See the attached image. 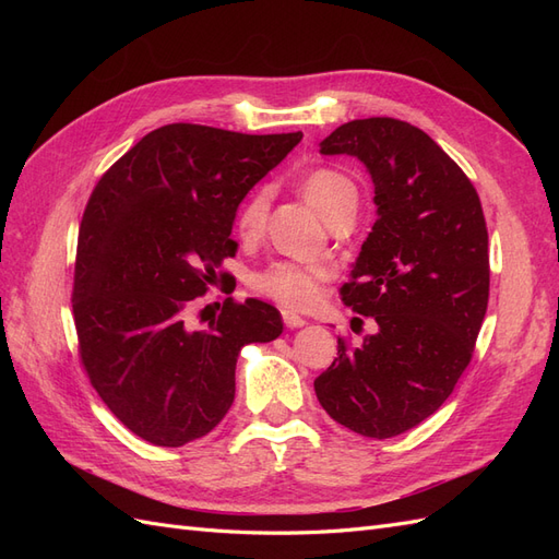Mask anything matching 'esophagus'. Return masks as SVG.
Returning a JSON list of instances; mask_svg holds the SVG:
<instances>
[{"label":"esophagus","instance_id":"1","mask_svg":"<svg viewBox=\"0 0 559 559\" xmlns=\"http://www.w3.org/2000/svg\"><path fill=\"white\" fill-rule=\"evenodd\" d=\"M282 321H284L286 329H300V326H306V319L298 317L296 312H289V310H282Z\"/></svg>","mask_w":559,"mask_h":559}]
</instances>
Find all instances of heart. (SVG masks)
Here are the masks:
<instances>
[{"label": "heart", "instance_id": "obj_1", "mask_svg": "<svg viewBox=\"0 0 559 559\" xmlns=\"http://www.w3.org/2000/svg\"><path fill=\"white\" fill-rule=\"evenodd\" d=\"M298 189L310 205L326 218L341 210L345 202L357 200V189L349 177L331 170V167H317L302 175ZM270 210V193L265 189L253 191L238 212V233L240 238L251 242L257 240L265 228V218ZM333 277V267L326 263H296V261H275L259 270L251 277V289L280 302L284 308L302 310L317 302L321 294V284Z\"/></svg>", "mask_w": 559, "mask_h": 559}]
</instances>
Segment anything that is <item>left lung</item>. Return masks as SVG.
<instances>
[{
  "label": "left lung",
  "instance_id": "1",
  "mask_svg": "<svg viewBox=\"0 0 559 559\" xmlns=\"http://www.w3.org/2000/svg\"><path fill=\"white\" fill-rule=\"evenodd\" d=\"M321 154L357 156L376 186L378 218L341 296L378 331L359 347L337 337L314 392L337 425L392 438L441 408L471 364L489 298L485 214L462 167L399 118L335 128Z\"/></svg>",
  "mask_w": 559,
  "mask_h": 559
}]
</instances>
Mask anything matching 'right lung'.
Instances as JSON below:
<instances>
[{"mask_svg":"<svg viewBox=\"0 0 559 559\" xmlns=\"http://www.w3.org/2000/svg\"><path fill=\"white\" fill-rule=\"evenodd\" d=\"M300 140L170 123L95 183L74 265L79 359L107 408L151 445L210 433L233 405L240 349L282 333L280 312L257 298H226L200 331L186 314L235 257L242 198Z\"/></svg>","mask_w":559,"mask_h":559,"instance_id":"1","label":"right lung"}]
</instances>
